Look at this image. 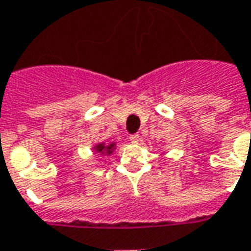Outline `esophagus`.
Here are the masks:
<instances>
[{
    "mask_svg": "<svg viewBox=\"0 0 251 251\" xmlns=\"http://www.w3.org/2000/svg\"><path fill=\"white\" fill-rule=\"evenodd\" d=\"M130 142H131V143H134V144H136V143H139V140H140V136L138 135V134H131V135H130Z\"/></svg>",
    "mask_w": 251,
    "mask_h": 251,
    "instance_id": "esophagus-1",
    "label": "esophagus"
}]
</instances>
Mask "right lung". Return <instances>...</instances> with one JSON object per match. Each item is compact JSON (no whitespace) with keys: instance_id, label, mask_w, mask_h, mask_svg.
Listing matches in <instances>:
<instances>
[{"instance_id":"add662e5","label":"right lung","mask_w":251,"mask_h":251,"mask_svg":"<svg viewBox=\"0 0 251 251\" xmlns=\"http://www.w3.org/2000/svg\"><path fill=\"white\" fill-rule=\"evenodd\" d=\"M113 147H115V144L112 143V144H109V146H107L105 147L104 144H99V146H97V148H95V150H97V152H103V151H107L108 153H111L112 152V148H113Z\"/></svg>"}]
</instances>
